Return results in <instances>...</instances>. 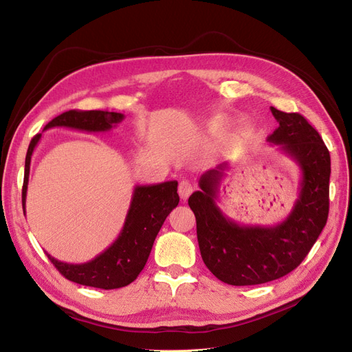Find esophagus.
Returning a JSON list of instances; mask_svg holds the SVG:
<instances>
[{
	"label": "esophagus",
	"mask_w": 352,
	"mask_h": 352,
	"mask_svg": "<svg viewBox=\"0 0 352 352\" xmlns=\"http://www.w3.org/2000/svg\"><path fill=\"white\" fill-rule=\"evenodd\" d=\"M192 190H194V187H192L191 182H188V181H181L179 182L178 194H179V197L182 198V200H187V198L191 195Z\"/></svg>",
	"instance_id": "34e87169"
}]
</instances>
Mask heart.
Masks as SVG:
<instances>
[{
  "mask_svg": "<svg viewBox=\"0 0 352 352\" xmlns=\"http://www.w3.org/2000/svg\"><path fill=\"white\" fill-rule=\"evenodd\" d=\"M220 129V124L219 122H212V125H211V131L212 132H217Z\"/></svg>",
  "mask_w": 352,
  "mask_h": 352,
  "instance_id": "heart-1",
  "label": "heart"
}]
</instances>
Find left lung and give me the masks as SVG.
I'll use <instances>...</instances> for the list:
<instances>
[{
	"mask_svg": "<svg viewBox=\"0 0 352 352\" xmlns=\"http://www.w3.org/2000/svg\"><path fill=\"white\" fill-rule=\"evenodd\" d=\"M279 122L267 141L280 145L300 170L299 194L289 216L274 226H244L220 210L219 191L227 162L201 175V191L188 198L197 239L208 270L224 283L261 285L279 279L303 261L328 220L331 157L320 135L299 113L270 108Z\"/></svg>",
	"mask_w": 352,
	"mask_h": 352,
	"instance_id": "8db88e82",
	"label": "left lung"
}]
</instances>
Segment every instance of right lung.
<instances>
[{
	"label": "right lung",
	"mask_w": 352,
	"mask_h": 352,
	"mask_svg": "<svg viewBox=\"0 0 352 352\" xmlns=\"http://www.w3.org/2000/svg\"><path fill=\"white\" fill-rule=\"evenodd\" d=\"M124 118V113L108 111H69L49 122L44 131L69 128L83 132H108ZM40 140L41 133H37L30 142L25 155L23 184L24 216L30 164ZM177 187V181H166L155 186H136L124 227L108 249L85 263L60 262L47 253L50 262L66 279L74 283L99 289L128 286L138 278L165 219L179 203Z\"/></svg>",
	"instance_id": "1"
}]
</instances>
